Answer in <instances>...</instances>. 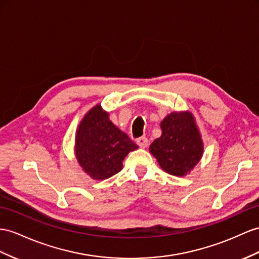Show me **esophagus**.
Masks as SVG:
<instances>
[{"label":"esophagus","instance_id":"34e87169","mask_svg":"<svg viewBox=\"0 0 259 259\" xmlns=\"http://www.w3.org/2000/svg\"><path fill=\"white\" fill-rule=\"evenodd\" d=\"M137 144L139 145V147L140 148H142V149H144V148H147L148 147V144H149V140L145 137H141V138H139L138 140H137Z\"/></svg>","mask_w":259,"mask_h":259}]
</instances>
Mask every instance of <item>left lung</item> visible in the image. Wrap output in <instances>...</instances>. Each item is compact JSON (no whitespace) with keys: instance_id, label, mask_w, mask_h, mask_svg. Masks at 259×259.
I'll use <instances>...</instances> for the list:
<instances>
[{"instance_id":"8db88e82","label":"left lung","mask_w":259,"mask_h":259,"mask_svg":"<svg viewBox=\"0 0 259 259\" xmlns=\"http://www.w3.org/2000/svg\"><path fill=\"white\" fill-rule=\"evenodd\" d=\"M162 135L150 145V152L169 175L184 177L203 155V141L190 111H173L161 121Z\"/></svg>"}]
</instances>
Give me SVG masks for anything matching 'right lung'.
Masks as SVG:
<instances>
[{
    "mask_svg": "<svg viewBox=\"0 0 259 259\" xmlns=\"http://www.w3.org/2000/svg\"><path fill=\"white\" fill-rule=\"evenodd\" d=\"M139 147L111 122L101 104L92 107L75 132L74 154L84 173L93 180H107L122 169V161Z\"/></svg>",
    "mask_w": 259,
    "mask_h": 259,
    "instance_id": "1",
    "label": "right lung"
}]
</instances>
